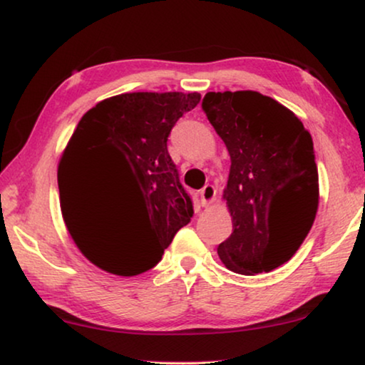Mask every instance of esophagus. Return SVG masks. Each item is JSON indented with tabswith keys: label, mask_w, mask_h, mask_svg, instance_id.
<instances>
[{
	"label": "esophagus",
	"mask_w": 365,
	"mask_h": 365,
	"mask_svg": "<svg viewBox=\"0 0 365 365\" xmlns=\"http://www.w3.org/2000/svg\"><path fill=\"white\" fill-rule=\"evenodd\" d=\"M216 187L212 186V184H206L201 189V201H202V206H211V204L216 201Z\"/></svg>",
	"instance_id": "1"
}]
</instances>
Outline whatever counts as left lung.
I'll return each mask as SVG.
<instances>
[{
	"instance_id": "left-lung-1",
	"label": "left lung",
	"mask_w": 365,
	"mask_h": 365,
	"mask_svg": "<svg viewBox=\"0 0 365 365\" xmlns=\"http://www.w3.org/2000/svg\"><path fill=\"white\" fill-rule=\"evenodd\" d=\"M202 109L231 156L222 199L232 234L219 244V259L244 276L271 272L297 252L316 219L311 133L291 109L249 89L207 93Z\"/></svg>"
}]
</instances>
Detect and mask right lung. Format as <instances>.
I'll return each instance as SVG.
<instances>
[{
    "instance_id": "right-lung-1",
    "label": "right lung",
    "mask_w": 365,
    "mask_h": 365,
    "mask_svg": "<svg viewBox=\"0 0 365 365\" xmlns=\"http://www.w3.org/2000/svg\"><path fill=\"white\" fill-rule=\"evenodd\" d=\"M199 101V93H124L99 101L78 123L58 164L59 204L74 244L94 266L116 276L146 272L191 221L192 202L168 153V136ZM114 167L128 169L147 212L128 237L106 232L87 204L92 174Z\"/></svg>"
}]
</instances>
